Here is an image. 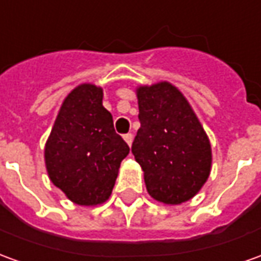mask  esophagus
<instances>
[{"mask_svg":"<svg viewBox=\"0 0 261 261\" xmlns=\"http://www.w3.org/2000/svg\"><path fill=\"white\" fill-rule=\"evenodd\" d=\"M124 140H125V143L128 144V145H131V143H133V134H131V133L124 134Z\"/></svg>","mask_w":261,"mask_h":261,"instance_id":"1","label":"esophagus"}]
</instances>
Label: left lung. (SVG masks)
Segmentation results:
<instances>
[{
	"label": "left lung",
	"mask_w": 261,
	"mask_h": 261,
	"mask_svg": "<svg viewBox=\"0 0 261 261\" xmlns=\"http://www.w3.org/2000/svg\"><path fill=\"white\" fill-rule=\"evenodd\" d=\"M137 97L141 127L131 152L148 194L168 205L191 199L211 172L206 133L182 93L167 82L140 87Z\"/></svg>",
	"instance_id": "obj_1"
}]
</instances>
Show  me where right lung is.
I'll return each mask as SVG.
<instances>
[{"mask_svg":"<svg viewBox=\"0 0 261 261\" xmlns=\"http://www.w3.org/2000/svg\"><path fill=\"white\" fill-rule=\"evenodd\" d=\"M101 101L100 87H76L63 101L45 147L50 181L77 205L109 199L120 164L130 152Z\"/></svg>","mask_w":261,"mask_h":261,"instance_id":"obj_1","label":"right lung"}]
</instances>
